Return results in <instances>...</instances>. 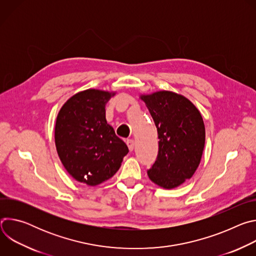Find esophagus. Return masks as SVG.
Wrapping results in <instances>:
<instances>
[{
  "label": "esophagus",
  "instance_id": "34e87169",
  "mask_svg": "<svg viewBox=\"0 0 256 256\" xmlns=\"http://www.w3.org/2000/svg\"><path fill=\"white\" fill-rule=\"evenodd\" d=\"M126 144H128V150L132 152V150H134V142L132 140H126Z\"/></svg>",
  "mask_w": 256,
  "mask_h": 256
}]
</instances>
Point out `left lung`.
<instances>
[{"mask_svg":"<svg viewBox=\"0 0 256 256\" xmlns=\"http://www.w3.org/2000/svg\"><path fill=\"white\" fill-rule=\"evenodd\" d=\"M155 122L159 138L158 156L149 178L171 190L190 179L202 156L206 130L198 109L186 97L171 91L140 95Z\"/></svg>","mask_w":256,"mask_h":256,"instance_id":"1","label":"left lung"}]
</instances>
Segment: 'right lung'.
Listing matches in <instances>:
<instances>
[{
    "label": "right lung",
    "mask_w": 256,
    "mask_h": 256,
    "mask_svg": "<svg viewBox=\"0 0 256 256\" xmlns=\"http://www.w3.org/2000/svg\"><path fill=\"white\" fill-rule=\"evenodd\" d=\"M116 92L87 89L72 96L56 116L54 142L68 173L95 186L120 169L128 146L105 118V105Z\"/></svg>",
    "instance_id": "right-lung-1"
}]
</instances>
